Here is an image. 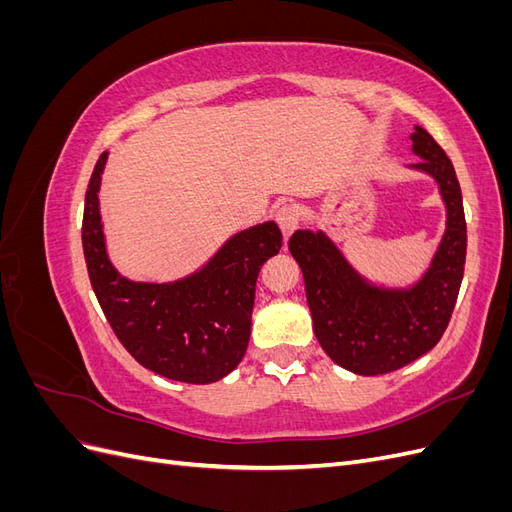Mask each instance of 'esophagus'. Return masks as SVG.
Wrapping results in <instances>:
<instances>
[{"label": "esophagus", "mask_w": 512, "mask_h": 512, "mask_svg": "<svg viewBox=\"0 0 512 512\" xmlns=\"http://www.w3.org/2000/svg\"><path fill=\"white\" fill-rule=\"evenodd\" d=\"M275 222L277 226H280L282 235H284V241L290 239V235L294 230L299 228V213L297 209H294L292 205H284L275 211Z\"/></svg>", "instance_id": "34e87169"}]
</instances>
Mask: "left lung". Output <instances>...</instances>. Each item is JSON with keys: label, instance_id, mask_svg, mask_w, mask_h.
<instances>
[{"label": "left lung", "instance_id": "obj_1", "mask_svg": "<svg viewBox=\"0 0 512 512\" xmlns=\"http://www.w3.org/2000/svg\"><path fill=\"white\" fill-rule=\"evenodd\" d=\"M410 138L421 158L410 168L438 183L446 207V230L421 280L406 288L369 282L322 230H297L288 243L322 350L359 376L389 374L436 346L463 280L468 230L453 162L425 128L414 126Z\"/></svg>", "mask_w": 512, "mask_h": 512}]
</instances>
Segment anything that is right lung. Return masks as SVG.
Returning a JSON list of instances; mask_svg holds the SVG:
<instances>
[{
    "label": "right lung",
    "mask_w": 512,
    "mask_h": 512,
    "mask_svg": "<svg viewBox=\"0 0 512 512\" xmlns=\"http://www.w3.org/2000/svg\"><path fill=\"white\" fill-rule=\"evenodd\" d=\"M108 160L96 162L85 194L83 252L91 286L119 342L143 367L190 382H218L235 369L252 333L260 267L280 252L282 232L262 222L232 235L207 265L175 282H134L108 258L100 183Z\"/></svg>",
    "instance_id": "right-lung-1"
}]
</instances>
